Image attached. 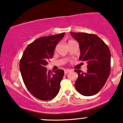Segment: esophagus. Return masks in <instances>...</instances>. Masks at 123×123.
Returning a JSON list of instances; mask_svg holds the SVG:
<instances>
[{"instance_id":"esophagus-1","label":"esophagus","mask_w":123,"mask_h":123,"mask_svg":"<svg viewBox=\"0 0 123 123\" xmlns=\"http://www.w3.org/2000/svg\"><path fill=\"white\" fill-rule=\"evenodd\" d=\"M70 71V70H64V74L66 75L67 73H68Z\"/></svg>"}]
</instances>
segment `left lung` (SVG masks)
Segmentation results:
<instances>
[{"mask_svg": "<svg viewBox=\"0 0 123 123\" xmlns=\"http://www.w3.org/2000/svg\"><path fill=\"white\" fill-rule=\"evenodd\" d=\"M79 43L80 60L87 63V71L75 70L78 75L75 86L85 96L96 94L103 87L110 75L111 52L105 43L96 34L70 33Z\"/></svg>", "mask_w": 123, "mask_h": 123, "instance_id": "left-lung-1", "label": "left lung"}]
</instances>
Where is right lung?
Returning <instances> with one entry per match:
<instances>
[{
	"instance_id": "right-lung-1",
	"label": "right lung",
	"mask_w": 123,
	"mask_h": 123,
	"mask_svg": "<svg viewBox=\"0 0 123 123\" xmlns=\"http://www.w3.org/2000/svg\"><path fill=\"white\" fill-rule=\"evenodd\" d=\"M65 33L37 38L27 45L19 62L22 78L27 90L33 96L43 101L55 98L59 93L64 71L52 74L46 66L52 59L57 43Z\"/></svg>"
}]
</instances>
